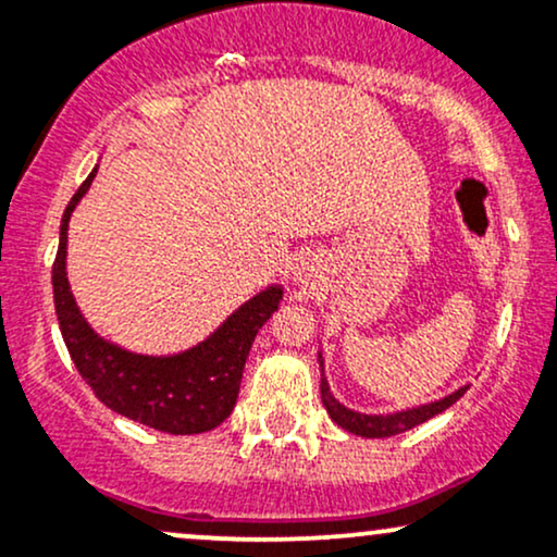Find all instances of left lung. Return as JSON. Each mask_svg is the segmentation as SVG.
I'll return each mask as SVG.
<instances>
[{
    "label": "left lung",
    "mask_w": 557,
    "mask_h": 557,
    "mask_svg": "<svg viewBox=\"0 0 557 557\" xmlns=\"http://www.w3.org/2000/svg\"><path fill=\"white\" fill-rule=\"evenodd\" d=\"M319 367H322V385H319V389H322V403H324V408H327L330 419L335 421L337 426H343L345 432L359 434V437H393V434L413 430V426L424 424L426 419L443 413L445 408H450L453 403H456L466 393V387H461V389H456V393L445 395L443 400L424 403V406L406 408V411H395V413H359V411H354V408L343 406V403L330 393L327 380H324L322 354H319Z\"/></svg>",
    "instance_id": "left-lung-1"
}]
</instances>
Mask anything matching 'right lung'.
<instances>
[{
    "label": "right lung",
    "mask_w": 557,
    "mask_h": 557,
    "mask_svg": "<svg viewBox=\"0 0 557 557\" xmlns=\"http://www.w3.org/2000/svg\"><path fill=\"white\" fill-rule=\"evenodd\" d=\"M96 170L70 198L60 225V248L52 267L54 309L62 337L94 395L120 417L168 434H201L233 413L243 367L253 337L277 311L283 285H270L248 298L207 341L172 356H146L104 341L75 304L67 283V225L91 188Z\"/></svg>",
    "instance_id": "right-lung-1"
}]
</instances>
